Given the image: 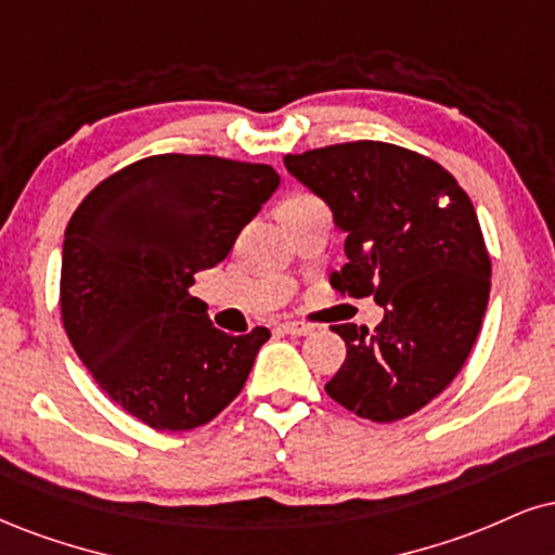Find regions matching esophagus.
<instances>
[{
  "instance_id": "esophagus-1",
  "label": "esophagus",
  "mask_w": 555,
  "mask_h": 555,
  "mask_svg": "<svg viewBox=\"0 0 555 555\" xmlns=\"http://www.w3.org/2000/svg\"><path fill=\"white\" fill-rule=\"evenodd\" d=\"M279 328L289 333V336H307V333H312V325L305 323V320H284Z\"/></svg>"
}]
</instances>
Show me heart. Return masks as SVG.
Here are the masks:
<instances>
[{
  "label": "heart",
  "instance_id": "1",
  "mask_svg": "<svg viewBox=\"0 0 555 555\" xmlns=\"http://www.w3.org/2000/svg\"><path fill=\"white\" fill-rule=\"evenodd\" d=\"M312 198H315V196H310V193H289V196H284L282 202H279L276 211H279V214H286V211L297 209V206L312 202Z\"/></svg>",
  "mask_w": 555,
  "mask_h": 555
}]
</instances>
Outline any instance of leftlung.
<instances>
[{"label": "left lung", "mask_w": 555, "mask_h": 555, "mask_svg": "<svg viewBox=\"0 0 555 555\" xmlns=\"http://www.w3.org/2000/svg\"><path fill=\"white\" fill-rule=\"evenodd\" d=\"M284 165L346 232L333 289L385 310L372 333L333 325L346 359L325 392L377 424L422 411L463 370L489 305L491 256L468 193L431 157L370 139Z\"/></svg>", "instance_id": "1"}]
</instances>
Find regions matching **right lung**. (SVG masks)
Here are the masks:
<instances>
[{"label":"right lung","mask_w":555,"mask_h":555,"mask_svg":"<svg viewBox=\"0 0 555 555\" xmlns=\"http://www.w3.org/2000/svg\"><path fill=\"white\" fill-rule=\"evenodd\" d=\"M276 189L269 165L168 152L100 180L72 214L59 289L64 331L103 392L152 429L209 424L240 396L271 338L266 328H214L189 289Z\"/></svg>","instance_id":"1"}]
</instances>
